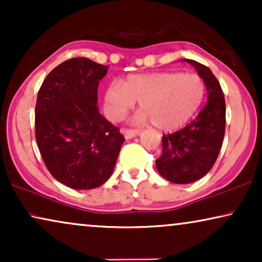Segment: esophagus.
<instances>
[{
    "label": "esophagus",
    "instance_id": "1",
    "mask_svg": "<svg viewBox=\"0 0 262 262\" xmlns=\"http://www.w3.org/2000/svg\"><path fill=\"white\" fill-rule=\"evenodd\" d=\"M123 134H124V137L125 138L131 139V138L136 137V136H137V135L141 134V131L135 130V128H126V130L123 131Z\"/></svg>",
    "mask_w": 262,
    "mask_h": 262
}]
</instances>
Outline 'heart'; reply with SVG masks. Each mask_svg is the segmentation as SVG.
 <instances>
[{
	"label": "heart",
	"instance_id": "1",
	"mask_svg": "<svg viewBox=\"0 0 262 262\" xmlns=\"http://www.w3.org/2000/svg\"><path fill=\"white\" fill-rule=\"evenodd\" d=\"M205 96V83L196 74L177 71L132 75L123 82H113L105 94L110 119L120 120L139 102L136 119L151 120L161 130H174L185 125L198 112Z\"/></svg>",
	"mask_w": 262,
	"mask_h": 262
}]
</instances>
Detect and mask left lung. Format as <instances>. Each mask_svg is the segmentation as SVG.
<instances>
[{
  "mask_svg": "<svg viewBox=\"0 0 262 262\" xmlns=\"http://www.w3.org/2000/svg\"><path fill=\"white\" fill-rule=\"evenodd\" d=\"M184 60L204 80L207 102L192 123L174 134L163 135L156 168L161 177L174 184H191L209 173L225 132V100L220 82L207 67L193 59Z\"/></svg>",
  "mask_w": 262,
  "mask_h": 262,
  "instance_id": "8db88e82",
  "label": "left lung"
}]
</instances>
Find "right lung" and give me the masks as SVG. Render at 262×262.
Wrapping results in <instances>:
<instances>
[{
	"label": "right lung",
	"mask_w": 262,
	"mask_h": 262,
	"mask_svg": "<svg viewBox=\"0 0 262 262\" xmlns=\"http://www.w3.org/2000/svg\"><path fill=\"white\" fill-rule=\"evenodd\" d=\"M108 67L88 58L68 59L42 82L35 105V139L46 168L74 189L108 180L125 138L99 112V82Z\"/></svg>",
	"instance_id": "add662e5"
}]
</instances>
